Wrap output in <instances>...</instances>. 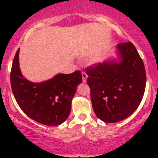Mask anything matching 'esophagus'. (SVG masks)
<instances>
[{"label": "esophagus", "mask_w": 158, "mask_h": 158, "mask_svg": "<svg viewBox=\"0 0 158 158\" xmlns=\"http://www.w3.org/2000/svg\"><path fill=\"white\" fill-rule=\"evenodd\" d=\"M82 82H86V79H87V77H88V76H87V74L85 73H82Z\"/></svg>", "instance_id": "1"}]
</instances>
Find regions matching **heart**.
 Instances as JSON below:
<instances>
[{"instance_id": "1", "label": "heart", "mask_w": 158, "mask_h": 158, "mask_svg": "<svg viewBox=\"0 0 158 158\" xmlns=\"http://www.w3.org/2000/svg\"><path fill=\"white\" fill-rule=\"evenodd\" d=\"M102 60V54L98 53L96 55L93 56L92 58L90 59L89 62H90L91 64H97L99 62H101V60Z\"/></svg>"}]
</instances>
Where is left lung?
Wrapping results in <instances>:
<instances>
[{
	"label": "left lung",
	"instance_id": "obj_1",
	"mask_svg": "<svg viewBox=\"0 0 158 158\" xmlns=\"http://www.w3.org/2000/svg\"><path fill=\"white\" fill-rule=\"evenodd\" d=\"M119 63L107 61L86 68L92 108L108 123L127 118L139 106L146 85L142 59L131 42L117 46Z\"/></svg>",
	"mask_w": 158,
	"mask_h": 158
}]
</instances>
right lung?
<instances>
[{
    "instance_id": "right-lung-1",
    "label": "right lung",
    "mask_w": 158,
    "mask_h": 158,
    "mask_svg": "<svg viewBox=\"0 0 158 158\" xmlns=\"http://www.w3.org/2000/svg\"><path fill=\"white\" fill-rule=\"evenodd\" d=\"M17 51L10 72L13 94L22 111L38 123L56 126L67 119L72 99L78 84L82 80L79 70L70 74H58L49 80L34 83L25 79L19 67Z\"/></svg>"
}]
</instances>
